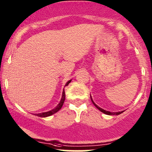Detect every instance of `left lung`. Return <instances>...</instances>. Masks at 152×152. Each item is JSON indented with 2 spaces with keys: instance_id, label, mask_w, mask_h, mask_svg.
Returning a JSON list of instances; mask_svg holds the SVG:
<instances>
[{
  "instance_id": "8db88e82",
  "label": "left lung",
  "mask_w": 152,
  "mask_h": 152,
  "mask_svg": "<svg viewBox=\"0 0 152 152\" xmlns=\"http://www.w3.org/2000/svg\"><path fill=\"white\" fill-rule=\"evenodd\" d=\"M91 102H93V104H94V105L96 107V108H97L98 110H100L102 113H104V114H106V115H120V114H121V113H123V111H121V112H116V113H112V112H110V111H107V110H103V109H102L101 107H98L97 105H96V104H95V103L94 102V101H93V99H92V98H91Z\"/></svg>"
}]
</instances>
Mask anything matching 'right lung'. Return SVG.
<instances>
[{"label": "right lung", "mask_w": 152, "mask_h": 152, "mask_svg": "<svg viewBox=\"0 0 152 152\" xmlns=\"http://www.w3.org/2000/svg\"><path fill=\"white\" fill-rule=\"evenodd\" d=\"M71 80H69V81H68V82L66 83V85H65V86H68V85L69 84V83L71 82ZM65 98H66V94H65V91H64V89H63V94H62V98H61V101H60V102H59V104H58V105L56 106V108H54V109L52 110H50V111L46 112V113H38V114H36V115H37V116H39V117H42V118H45V117L50 116V115H52L55 114V113H57L58 111H59L61 109V107H62V106L63 104V103H64Z\"/></svg>", "instance_id": "add662e5"}]
</instances>
